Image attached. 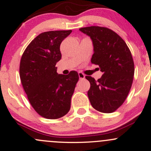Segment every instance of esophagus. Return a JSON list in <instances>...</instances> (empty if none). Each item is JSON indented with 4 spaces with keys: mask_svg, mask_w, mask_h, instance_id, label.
I'll return each mask as SVG.
<instances>
[{
    "mask_svg": "<svg viewBox=\"0 0 151 151\" xmlns=\"http://www.w3.org/2000/svg\"><path fill=\"white\" fill-rule=\"evenodd\" d=\"M78 76H79L80 80H83L85 78V76H84V74L82 73V72H79V73H78Z\"/></svg>",
    "mask_w": 151,
    "mask_h": 151,
    "instance_id": "1",
    "label": "esophagus"
}]
</instances>
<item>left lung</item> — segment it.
Masks as SVG:
<instances>
[{
  "label": "left lung",
  "mask_w": 151,
  "mask_h": 151,
  "mask_svg": "<svg viewBox=\"0 0 151 151\" xmlns=\"http://www.w3.org/2000/svg\"><path fill=\"white\" fill-rule=\"evenodd\" d=\"M80 31L92 40L94 53L91 61L103 73L98 80L85 77L91 84L87 93L91 104L100 112H114L125 101L133 83L135 68L131 51L110 29L91 26Z\"/></svg>",
  "instance_id": "1"
}]
</instances>
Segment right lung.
<instances>
[{"mask_svg":"<svg viewBox=\"0 0 151 151\" xmlns=\"http://www.w3.org/2000/svg\"><path fill=\"white\" fill-rule=\"evenodd\" d=\"M71 30L43 32L29 43L20 63V78L34 110L47 119L63 117L71 108V97L79 80L72 71L67 76L57 73L61 59V42Z\"/></svg>","mask_w":151,"mask_h":151,"instance_id":"1","label":"right lung"}]
</instances>
